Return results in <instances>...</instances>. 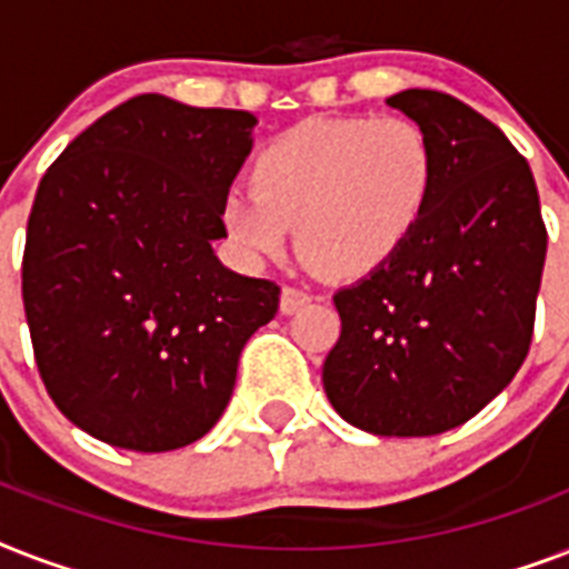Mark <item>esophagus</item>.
<instances>
[{"mask_svg": "<svg viewBox=\"0 0 569 569\" xmlns=\"http://www.w3.org/2000/svg\"><path fill=\"white\" fill-rule=\"evenodd\" d=\"M310 301H312L310 292H303V289H298V286H283V292H280V312L292 316V312H298Z\"/></svg>", "mask_w": 569, "mask_h": 569, "instance_id": "34e87169", "label": "esophagus"}]
</instances>
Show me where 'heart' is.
<instances>
[{
    "label": "heart",
    "mask_w": 569,
    "mask_h": 569,
    "mask_svg": "<svg viewBox=\"0 0 569 569\" xmlns=\"http://www.w3.org/2000/svg\"><path fill=\"white\" fill-rule=\"evenodd\" d=\"M253 186L223 194L221 221L250 262L289 248L333 277H366L413 239L437 191V150L410 118H310L259 150Z\"/></svg>",
    "instance_id": "1"
}]
</instances>
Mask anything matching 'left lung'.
Wrapping results in <instances>:
<instances>
[{
  "label": "left lung",
  "instance_id": "left-lung-1",
  "mask_svg": "<svg viewBox=\"0 0 569 569\" xmlns=\"http://www.w3.org/2000/svg\"><path fill=\"white\" fill-rule=\"evenodd\" d=\"M387 102L431 136L437 191L401 253L333 295L342 330L321 383L355 428L433 437L520 372L547 223L529 162L496 123L440 91L410 88Z\"/></svg>",
  "mask_w": 569,
  "mask_h": 569
}]
</instances>
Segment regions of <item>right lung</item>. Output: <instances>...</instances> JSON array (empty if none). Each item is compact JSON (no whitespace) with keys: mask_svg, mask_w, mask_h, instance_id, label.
<instances>
[{"mask_svg":"<svg viewBox=\"0 0 569 569\" xmlns=\"http://www.w3.org/2000/svg\"><path fill=\"white\" fill-rule=\"evenodd\" d=\"M257 118L162 93L120 102L73 138L34 194L22 307L56 407L97 440L171 451L230 401L280 286L223 268V194Z\"/></svg>","mask_w":569,"mask_h":569,"instance_id":"obj_1","label":"right lung"}]
</instances>
